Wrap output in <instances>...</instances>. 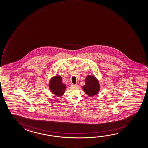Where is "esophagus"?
<instances>
[{
  "label": "esophagus",
  "instance_id": "34e87169",
  "mask_svg": "<svg viewBox=\"0 0 148 148\" xmlns=\"http://www.w3.org/2000/svg\"><path fill=\"white\" fill-rule=\"evenodd\" d=\"M71 86H73V87H77V84H71Z\"/></svg>",
  "mask_w": 148,
  "mask_h": 148
}]
</instances>
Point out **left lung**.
Segmentation results:
<instances>
[{
  "instance_id": "left-lung-1",
  "label": "left lung",
  "mask_w": 148,
  "mask_h": 148,
  "mask_svg": "<svg viewBox=\"0 0 148 148\" xmlns=\"http://www.w3.org/2000/svg\"><path fill=\"white\" fill-rule=\"evenodd\" d=\"M86 84L83 86V89L89 96H93L99 91V84L96 78L92 76L88 75L86 77Z\"/></svg>"
}]
</instances>
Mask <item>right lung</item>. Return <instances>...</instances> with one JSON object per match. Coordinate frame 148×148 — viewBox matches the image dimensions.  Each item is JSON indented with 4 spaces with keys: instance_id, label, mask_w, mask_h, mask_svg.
Segmentation results:
<instances>
[{
    "instance_id": "right-lung-1",
    "label": "right lung",
    "mask_w": 148,
    "mask_h": 148,
    "mask_svg": "<svg viewBox=\"0 0 148 148\" xmlns=\"http://www.w3.org/2000/svg\"><path fill=\"white\" fill-rule=\"evenodd\" d=\"M49 87L50 90L54 94L58 97H60L64 94L66 85L62 83V77L58 75L52 78L50 82Z\"/></svg>"
}]
</instances>
